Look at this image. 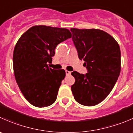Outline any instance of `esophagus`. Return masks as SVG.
Segmentation results:
<instances>
[{"instance_id":"34e87169","label":"esophagus","mask_w":133,"mask_h":133,"mask_svg":"<svg viewBox=\"0 0 133 133\" xmlns=\"http://www.w3.org/2000/svg\"><path fill=\"white\" fill-rule=\"evenodd\" d=\"M65 74L66 75H71V72L69 71H65Z\"/></svg>"}]
</instances>
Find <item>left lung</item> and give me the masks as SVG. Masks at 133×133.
I'll list each match as a JSON object with an SVG mask.
<instances>
[{"mask_svg": "<svg viewBox=\"0 0 133 133\" xmlns=\"http://www.w3.org/2000/svg\"><path fill=\"white\" fill-rule=\"evenodd\" d=\"M72 41L88 73H71L75 100L81 105L94 106L102 102L115 86L121 69V53L115 38L102 30L71 28Z\"/></svg>", "mask_w": 133, "mask_h": 133, "instance_id": "obj_1", "label": "left lung"}]
</instances>
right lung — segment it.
<instances>
[{"label":"right lung","instance_id":"1","mask_svg":"<svg viewBox=\"0 0 133 133\" xmlns=\"http://www.w3.org/2000/svg\"><path fill=\"white\" fill-rule=\"evenodd\" d=\"M71 37L68 29L35 25L17 42L13 56L15 76L25 99L34 106H49L57 100L65 72L49 68L48 64L57 45Z\"/></svg>","mask_w":133,"mask_h":133}]
</instances>
